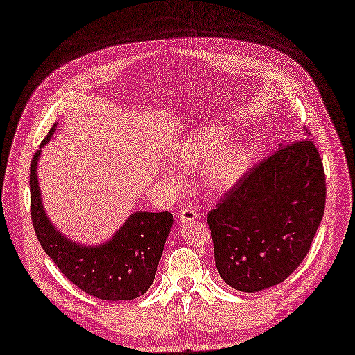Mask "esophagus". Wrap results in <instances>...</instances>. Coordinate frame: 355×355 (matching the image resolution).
Returning a JSON list of instances; mask_svg holds the SVG:
<instances>
[{"label": "esophagus", "instance_id": "obj_1", "mask_svg": "<svg viewBox=\"0 0 355 355\" xmlns=\"http://www.w3.org/2000/svg\"><path fill=\"white\" fill-rule=\"evenodd\" d=\"M179 218L182 223H188V221H193V219L198 218V212L193 209V208H183L180 209V214H179Z\"/></svg>", "mask_w": 355, "mask_h": 355}]
</instances>
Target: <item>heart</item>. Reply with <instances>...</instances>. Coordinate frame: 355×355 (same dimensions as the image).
Listing matches in <instances>:
<instances>
[{"mask_svg":"<svg viewBox=\"0 0 355 355\" xmlns=\"http://www.w3.org/2000/svg\"><path fill=\"white\" fill-rule=\"evenodd\" d=\"M228 140L230 132L225 128L198 130L176 146L173 160L189 172L205 166V187L214 193H224L241 180L251 164L250 148L241 143H227ZM163 173L176 187L184 182L178 167H164Z\"/></svg>","mask_w":355,"mask_h":355,"instance_id":"obj_1","label":"heart"}]
</instances>
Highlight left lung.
I'll list each match as a JSON object with an SVG mask.
<instances>
[{
  "label": "left lung",
  "instance_id": "8db88e82",
  "mask_svg": "<svg viewBox=\"0 0 355 355\" xmlns=\"http://www.w3.org/2000/svg\"><path fill=\"white\" fill-rule=\"evenodd\" d=\"M325 199L324 164L313 141L280 144L207 215L219 276L241 292L288 279L311 250Z\"/></svg>",
  "mask_w": 355,
  "mask_h": 355
}]
</instances>
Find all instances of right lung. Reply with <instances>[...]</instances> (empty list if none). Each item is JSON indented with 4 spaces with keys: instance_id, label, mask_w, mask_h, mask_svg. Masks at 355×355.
I'll use <instances>...</instances> for the list:
<instances>
[{
    "instance_id": "right-lung-1",
    "label": "right lung",
    "mask_w": 355,
    "mask_h": 355,
    "mask_svg": "<svg viewBox=\"0 0 355 355\" xmlns=\"http://www.w3.org/2000/svg\"><path fill=\"white\" fill-rule=\"evenodd\" d=\"M56 124L42 141L53 136ZM40 150L30 164L31 223L46 254L66 279L103 300H132L144 295L156 276L162 251L173 224L171 212H136L107 244L82 247L59 234L43 209L36 166Z\"/></svg>"
}]
</instances>
